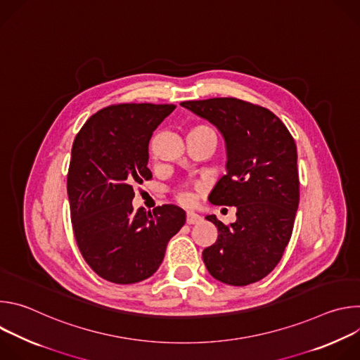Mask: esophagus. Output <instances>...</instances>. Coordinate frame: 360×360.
<instances>
[{
	"mask_svg": "<svg viewBox=\"0 0 360 360\" xmlns=\"http://www.w3.org/2000/svg\"><path fill=\"white\" fill-rule=\"evenodd\" d=\"M202 221V218L199 217V215H196V214H193V212H188L186 214V224L188 225H195V224H198V222H200Z\"/></svg>",
	"mask_w": 360,
	"mask_h": 360,
	"instance_id": "esophagus-1",
	"label": "esophagus"
}]
</instances>
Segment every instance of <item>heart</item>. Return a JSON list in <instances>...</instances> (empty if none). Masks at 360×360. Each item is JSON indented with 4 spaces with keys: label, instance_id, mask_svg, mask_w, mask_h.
<instances>
[{
    "label": "heart",
    "instance_id": "obj_1",
    "mask_svg": "<svg viewBox=\"0 0 360 360\" xmlns=\"http://www.w3.org/2000/svg\"><path fill=\"white\" fill-rule=\"evenodd\" d=\"M208 131H212L208 125H196V127L192 128V131H191L189 134H193V132H208ZM175 198H176V200H178L181 205H186V207L193 202V196H192L189 192H185V191L178 192Z\"/></svg>",
    "mask_w": 360,
    "mask_h": 360
}]
</instances>
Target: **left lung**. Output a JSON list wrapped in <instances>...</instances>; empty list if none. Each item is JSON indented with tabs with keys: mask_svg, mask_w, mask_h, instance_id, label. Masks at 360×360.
I'll return each mask as SVG.
<instances>
[{
	"mask_svg": "<svg viewBox=\"0 0 360 360\" xmlns=\"http://www.w3.org/2000/svg\"><path fill=\"white\" fill-rule=\"evenodd\" d=\"M181 105L208 120L226 143V175L210 202L236 207V221L218 228V239L205 248L208 272L232 286H246L269 275L289 243L299 205L296 143L269 110L236 98L185 101Z\"/></svg>",
	"mask_w": 360,
	"mask_h": 360,
	"instance_id": "8db88e82",
	"label": "left lung"
}]
</instances>
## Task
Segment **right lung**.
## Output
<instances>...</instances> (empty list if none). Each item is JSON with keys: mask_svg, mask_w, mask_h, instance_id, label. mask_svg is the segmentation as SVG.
<instances>
[{"mask_svg": "<svg viewBox=\"0 0 360 360\" xmlns=\"http://www.w3.org/2000/svg\"><path fill=\"white\" fill-rule=\"evenodd\" d=\"M172 104H118L94 114L77 134L67 178L71 221L85 262L112 283L157 272L185 211L162 205L134 211V185L152 178L148 143Z\"/></svg>", "mask_w": 360, "mask_h": 360, "instance_id": "right-lung-1", "label": "right lung"}]
</instances>
